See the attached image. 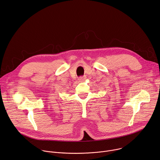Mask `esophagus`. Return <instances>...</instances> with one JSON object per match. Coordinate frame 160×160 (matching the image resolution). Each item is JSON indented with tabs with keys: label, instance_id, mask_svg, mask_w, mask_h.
<instances>
[{
	"label": "esophagus",
	"instance_id": "34e87169",
	"mask_svg": "<svg viewBox=\"0 0 160 160\" xmlns=\"http://www.w3.org/2000/svg\"><path fill=\"white\" fill-rule=\"evenodd\" d=\"M86 79V77L84 76V77H80L79 78H78V80L79 82H83L85 81V80Z\"/></svg>",
	"mask_w": 160,
	"mask_h": 160
}]
</instances>
